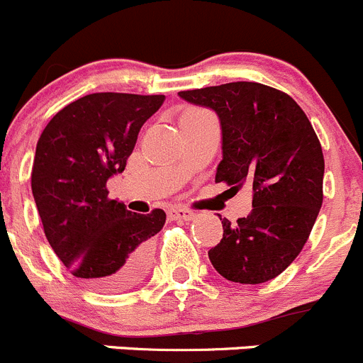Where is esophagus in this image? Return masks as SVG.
Listing matches in <instances>:
<instances>
[{
    "label": "esophagus",
    "instance_id": "obj_1",
    "mask_svg": "<svg viewBox=\"0 0 363 363\" xmlns=\"http://www.w3.org/2000/svg\"><path fill=\"white\" fill-rule=\"evenodd\" d=\"M169 217L173 220H192L196 217V213L186 210V208H173V210H169Z\"/></svg>",
    "mask_w": 363,
    "mask_h": 363
}]
</instances>
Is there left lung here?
Segmentation results:
<instances>
[{
	"label": "left lung",
	"instance_id": "left-lung-1",
	"mask_svg": "<svg viewBox=\"0 0 363 363\" xmlns=\"http://www.w3.org/2000/svg\"><path fill=\"white\" fill-rule=\"evenodd\" d=\"M194 106L208 107L220 121L222 160L215 182L231 192L252 189V211L231 224L208 250L224 279L261 284L295 261L323 203L325 159L302 107L289 95L259 82H228L180 91ZM220 217V215H218Z\"/></svg>",
	"mask_w": 363,
	"mask_h": 363
}]
</instances>
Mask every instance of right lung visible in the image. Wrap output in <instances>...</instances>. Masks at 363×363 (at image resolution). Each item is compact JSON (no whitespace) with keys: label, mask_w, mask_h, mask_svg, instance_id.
<instances>
[{"label":"right lung","mask_w":363,"mask_h":363,"mask_svg":"<svg viewBox=\"0 0 363 363\" xmlns=\"http://www.w3.org/2000/svg\"><path fill=\"white\" fill-rule=\"evenodd\" d=\"M164 99L91 93L56 113L37 143L31 190L45 238L72 275L96 291L135 288L152 263L150 238L166 224L162 210L132 213L106 189Z\"/></svg>","instance_id":"right-lung-1"}]
</instances>
